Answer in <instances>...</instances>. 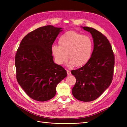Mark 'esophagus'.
Masks as SVG:
<instances>
[{
	"instance_id": "esophagus-1",
	"label": "esophagus",
	"mask_w": 127,
	"mask_h": 127,
	"mask_svg": "<svg viewBox=\"0 0 127 127\" xmlns=\"http://www.w3.org/2000/svg\"><path fill=\"white\" fill-rule=\"evenodd\" d=\"M67 75H70L71 74V71L69 70H67Z\"/></svg>"
}]
</instances>
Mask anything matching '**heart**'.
I'll return each instance as SVG.
<instances>
[{"mask_svg": "<svg viewBox=\"0 0 127 127\" xmlns=\"http://www.w3.org/2000/svg\"><path fill=\"white\" fill-rule=\"evenodd\" d=\"M58 44L59 46L53 45L51 48L52 54L58 64H63L69 58L70 64L80 67L90 59L93 43L87 35L70 31L60 36Z\"/></svg>", "mask_w": 127, "mask_h": 127, "instance_id": "b5f03b06", "label": "heart"}]
</instances>
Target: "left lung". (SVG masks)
Here are the masks:
<instances>
[{
	"label": "left lung",
	"instance_id": "8db88e82",
	"mask_svg": "<svg viewBox=\"0 0 127 127\" xmlns=\"http://www.w3.org/2000/svg\"><path fill=\"white\" fill-rule=\"evenodd\" d=\"M83 28L92 34L94 49L84 66L71 71L76 79L72 93L78 100L90 102L100 96L112 82L114 55L110 42L102 33L89 27Z\"/></svg>",
	"mask_w": 127,
	"mask_h": 127
}]
</instances>
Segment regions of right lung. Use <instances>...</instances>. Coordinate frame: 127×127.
<instances>
[{"mask_svg": "<svg viewBox=\"0 0 127 127\" xmlns=\"http://www.w3.org/2000/svg\"><path fill=\"white\" fill-rule=\"evenodd\" d=\"M62 29L41 27L22 39L15 56L16 78L29 97L37 101L51 99L67 71L53 61L51 48Z\"/></svg>", "mask_w": 127, "mask_h": 127, "instance_id": "add662e5", "label": "right lung"}]
</instances>
